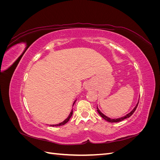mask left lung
I'll list each match as a JSON object with an SVG mask.
<instances>
[{
	"label": "left lung",
	"instance_id": "left-lung-1",
	"mask_svg": "<svg viewBox=\"0 0 160 160\" xmlns=\"http://www.w3.org/2000/svg\"><path fill=\"white\" fill-rule=\"evenodd\" d=\"M138 103H139V102L138 103V104L136 105V106H135V107L134 108V109L131 111L130 113H129L128 114H127L125 116H124V117H122V118H118V119H111V118H108V117H107V116H105L104 114H103L101 112V111L99 110V109L97 108V109H98V113L101 115V118H103L105 120H106V121H108V122H110V123H116V122H122V121H123V120H124L125 119H126V118H129L130 116H132V115H133V113L135 112V109H137V107H138Z\"/></svg>",
	"mask_w": 160,
	"mask_h": 160
}]
</instances>
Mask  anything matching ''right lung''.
Returning a JSON list of instances; mask_svg holds the SVG:
<instances>
[{"label":"right lung","mask_w":160,"mask_h":160,"mask_svg":"<svg viewBox=\"0 0 160 160\" xmlns=\"http://www.w3.org/2000/svg\"><path fill=\"white\" fill-rule=\"evenodd\" d=\"M75 103V102L73 103V104H72V106L74 105ZM72 115V109L71 110V113H70L69 115L68 116V118H67V119H66L65 121H63V122H61V123H59V124H57V125H51L50 126H52V127H57V126H61V125H65V123H67V122H69V119H70V118H71Z\"/></svg>","instance_id":"add662e5"}]
</instances>
